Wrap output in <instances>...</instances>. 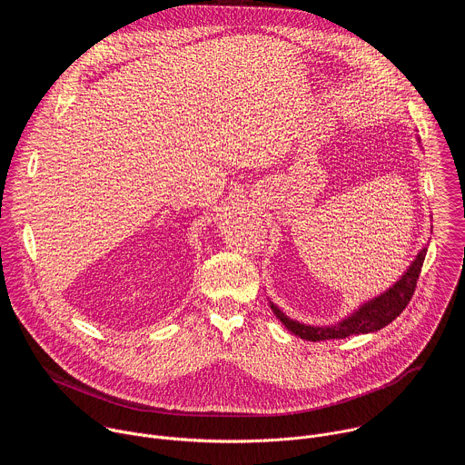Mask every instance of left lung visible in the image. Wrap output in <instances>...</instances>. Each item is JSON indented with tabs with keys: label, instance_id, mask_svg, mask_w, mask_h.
Instances as JSON below:
<instances>
[{
	"label": "left lung",
	"instance_id": "left-lung-1",
	"mask_svg": "<svg viewBox=\"0 0 465 465\" xmlns=\"http://www.w3.org/2000/svg\"><path fill=\"white\" fill-rule=\"evenodd\" d=\"M427 255V248H423L414 262L411 264V269L405 272V276L397 282L390 291L381 294L379 298L364 303L353 316L342 320L337 325H327V327H312V325H303L296 320H291L287 314H283L274 303H271L274 314L283 322V325L292 331V333L303 341H331V339H346L351 335H362V333H371V331L382 329L390 322H393L397 316H400L409 302L414 296L423 261Z\"/></svg>",
	"mask_w": 465,
	"mask_h": 465
}]
</instances>
